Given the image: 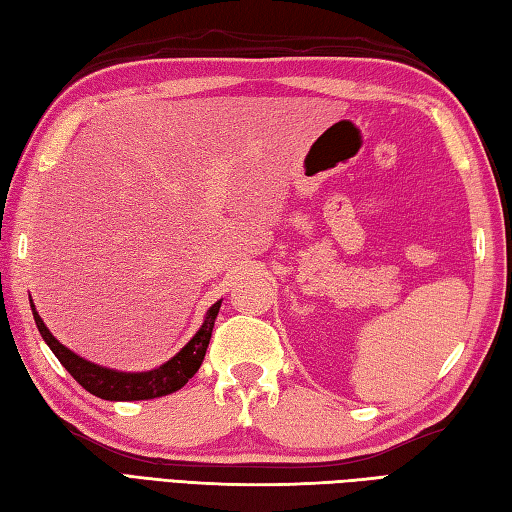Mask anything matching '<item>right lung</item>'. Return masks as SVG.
Instances as JSON below:
<instances>
[{
	"label": "right lung",
	"instance_id": "add662e5",
	"mask_svg": "<svg viewBox=\"0 0 512 512\" xmlns=\"http://www.w3.org/2000/svg\"><path fill=\"white\" fill-rule=\"evenodd\" d=\"M220 306H222V299L213 303L209 312H206L202 328L195 332L193 339L184 345L176 356L169 358L167 363L151 369V372H118V369L101 367L85 361V358H81L79 354H74L72 350H68V347L61 345L46 328V323H43V319L39 317L35 303L30 299L32 317H35L37 330L43 336V341L48 343L52 354L59 358L61 365L68 369L76 383H79L85 391H90V394L99 396L103 400H149V398L173 394V391H178L180 387L187 385L189 378H193V374L198 372L204 361L206 347H209L215 317L217 312H220Z\"/></svg>",
	"mask_w": 512,
	"mask_h": 512
}]
</instances>
